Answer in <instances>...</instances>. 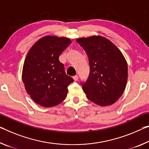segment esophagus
Masks as SVG:
<instances>
[{
    "label": "esophagus",
    "mask_w": 149,
    "mask_h": 149,
    "mask_svg": "<svg viewBox=\"0 0 149 149\" xmlns=\"http://www.w3.org/2000/svg\"><path fill=\"white\" fill-rule=\"evenodd\" d=\"M73 78H74L75 81H77V79H78V76H77V75H74V76L73 77Z\"/></svg>",
    "instance_id": "obj_1"
}]
</instances>
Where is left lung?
Instances as JSON below:
<instances>
[{
    "label": "left lung",
    "instance_id": "1",
    "mask_svg": "<svg viewBox=\"0 0 149 149\" xmlns=\"http://www.w3.org/2000/svg\"><path fill=\"white\" fill-rule=\"evenodd\" d=\"M86 52L89 75L82 84L88 100L100 106L113 104L125 89L128 67L124 56L109 40L101 36L76 40Z\"/></svg>",
    "mask_w": 149,
    "mask_h": 149
}]
</instances>
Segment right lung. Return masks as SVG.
<instances>
[{
	"mask_svg": "<svg viewBox=\"0 0 149 149\" xmlns=\"http://www.w3.org/2000/svg\"><path fill=\"white\" fill-rule=\"evenodd\" d=\"M72 43L66 37L46 36L29 49L22 68V81L32 100L44 107L65 100L68 87L74 81L66 75L59 56Z\"/></svg>",
	"mask_w": 149,
	"mask_h": 149,
	"instance_id": "obj_1",
	"label": "right lung"
}]
</instances>
